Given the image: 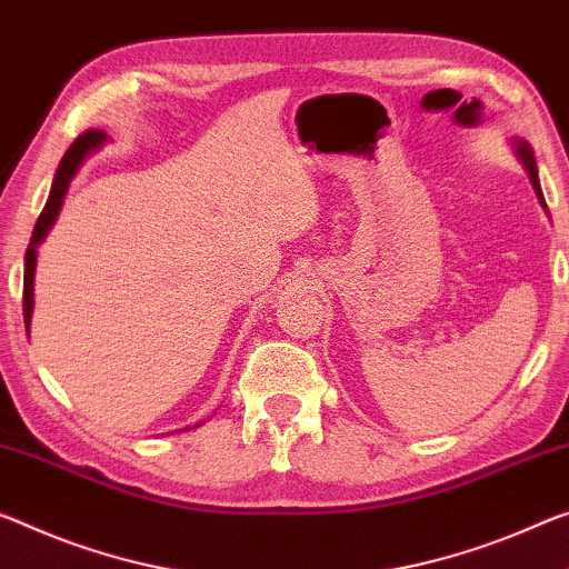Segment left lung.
Masks as SVG:
<instances>
[{
  "label": "left lung",
  "mask_w": 569,
  "mask_h": 569,
  "mask_svg": "<svg viewBox=\"0 0 569 569\" xmlns=\"http://www.w3.org/2000/svg\"><path fill=\"white\" fill-rule=\"evenodd\" d=\"M517 154H519V159H521V161H525V167H527V171H529L531 184H535L537 194H539V202L545 204L542 187H539V177H537V161H535V154H531V149H529V143H527V141H517ZM545 207H547V204H545Z\"/></svg>",
  "instance_id": "left-lung-1"
}]
</instances>
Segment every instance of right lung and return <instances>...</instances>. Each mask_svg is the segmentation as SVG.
I'll use <instances>...</instances> for the list:
<instances>
[{
	"label": "right lung",
	"instance_id": "obj_1",
	"mask_svg": "<svg viewBox=\"0 0 569 569\" xmlns=\"http://www.w3.org/2000/svg\"><path fill=\"white\" fill-rule=\"evenodd\" d=\"M103 139H106V133L101 129H88V131L80 133V137L73 143H70V149L66 151V157L60 159V167L56 171V179H52L50 197H48V202H44V207H42L38 222H34L30 246H27V252H24V286H22L24 327H27V323H30V317H32V278H34V258H38V246L42 242V238L48 236L50 224L56 222V218H58L62 197H66V189L70 184V179H73L78 164H80V161H83V157L88 154V151L96 149Z\"/></svg>",
	"mask_w": 569,
	"mask_h": 569
}]
</instances>
